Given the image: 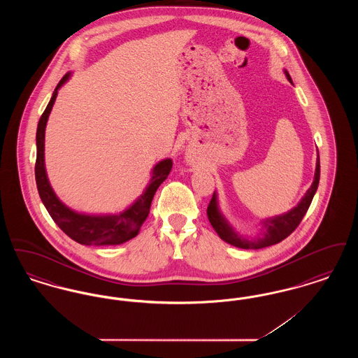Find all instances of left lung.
<instances>
[{
	"instance_id": "obj_1",
	"label": "left lung",
	"mask_w": 358,
	"mask_h": 358,
	"mask_svg": "<svg viewBox=\"0 0 358 358\" xmlns=\"http://www.w3.org/2000/svg\"><path fill=\"white\" fill-rule=\"evenodd\" d=\"M285 73H286L289 82H291L289 72L285 71ZM318 184H320V154H318V158H317L314 181H313L310 189L307 190L305 197L301 200V203L285 215L266 219L263 222V235H260V236L255 238H243L232 229V227L227 222L224 216L220 213V210H219L216 193H213L212 200L208 205L206 215H208L210 225L213 227V229L217 232V235L224 241H227V243H229L235 247H238V248H244V250H259V248L270 247V245L280 243L282 240H285L296 229V227L299 225V222H302L303 216L306 215L307 209L311 204L313 197L317 192Z\"/></svg>"
}]
</instances>
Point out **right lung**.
Listing matches in <instances>:
<instances>
[{
    "mask_svg": "<svg viewBox=\"0 0 358 358\" xmlns=\"http://www.w3.org/2000/svg\"><path fill=\"white\" fill-rule=\"evenodd\" d=\"M69 72L56 85L51 101L44 110L37 124L36 145L37 157L34 165V176L37 190L43 204L45 205L48 213L59 228L79 244L85 245H117L126 243L130 238H136L146 217L150 212V205L158 187L166 180L173 166L171 158L158 162L153 169V177L149 187L138 197L136 203L130 205L120 215H83L73 212L69 206L63 204L52 190L44 164V136L47 120L51 114L52 106L56 101L57 91L69 80Z\"/></svg>",
    "mask_w": 358,
    "mask_h": 358,
    "instance_id": "obj_1",
    "label": "right lung"
}]
</instances>
